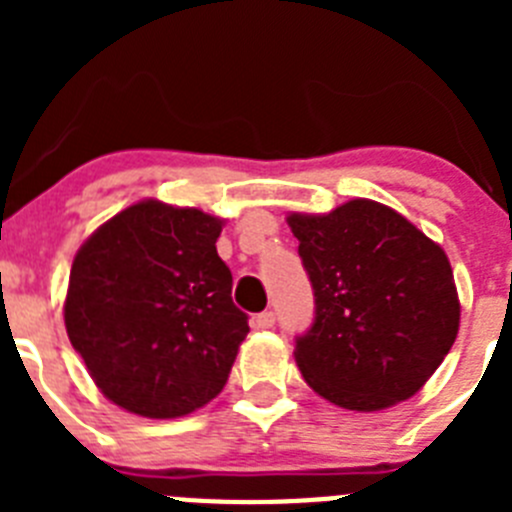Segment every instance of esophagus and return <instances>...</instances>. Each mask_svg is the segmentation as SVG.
<instances>
[{
    "label": "esophagus",
    "mask_w": 512,
    "mask_h": 512,
    "mask_svg": "<svg viewBox=\"0 0 512 512\" xmlns=\"http://www.w3.org/2000/svg\"><path fill=\"white\" fill-rule=\"evenodd\" d=\"M253 323H256V328H261V330L274 328V323H277V315H274V310H264V312H259L256 318H253Z\"/></svg>",
    "instance_id": "1"
}]
</instances>
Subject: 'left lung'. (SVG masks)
I'll use <instances>...</instances> for the list:
<instances>
[{"instance_id": "8db88e82", "label": "left lung", "mask_w": 512, "mask_h": 512, "mask_svg": "<svg viewBox=\"0 0 512 512\" xmlns=\"http://www.w3.org/2000/svg\"><path fill=\"white\" fill-rule=\"evenodd\" d=\"M315 292L297 336L302 377L328 402L374 413L408 400L459 333L454 271L438 243L372 200L287 217Z\"/></svg>"}]
</instances>
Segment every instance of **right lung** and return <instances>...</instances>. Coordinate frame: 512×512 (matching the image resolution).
<instances>
[{
  "label": "right lung",
  "instance_id": "add662e5",
  "mask_svg": "<svg viewBox=\"0 0 512 512\" xmlns=\"http://www.w3.org/2000/svg\"><path fill=\"white\" fill-rule=\"evenodd\" d=\"M223 220L143 200L76 253L63 320L107 400L143 418H179L228 382L248 315L217 256Z\"/></svg>",
  "mask_w": 512,
  "mask_h": 512
}]
</instances>
